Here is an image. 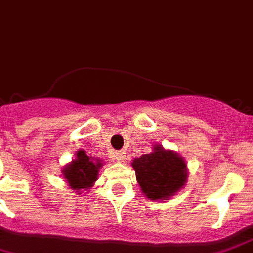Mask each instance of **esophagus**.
I'll use <instances>...</instances> for the list:
<instances>
[{"label": "esophagus", "instance_id": "34e87169", "mask_svg": "<svg viewBox=\"0 0 253 253\" xmlns=\"http://www.w3.org/2000/svg\"><path fill=\"white\" fill-rule=\"evenodd\" d=\"M114 159H116V162H118V163H122V162H125V159H126L125 151H117V153L114 154Z\"/></svg>", "mask_w": 253, "mask_h": 253}]
</instances>
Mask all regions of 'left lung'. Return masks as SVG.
<instances>
[{
  "mask_svg": "<svg viewBox=\"0 0 253 253\" xmlns=\"http://www.w3.org/2000/svg\"><path fill=\"white\" fill-rule=\"evenodd\" d=\"M131 166L142 193L153 201L170 199L187 183L188 168L184 158L160 144L154 145L151 153L135 158Z\"/></svg>",
  "mask_w": 253,
  "mask_h": 253,
  "instance_id": "obj_1",
  "label": "left lung"
}]
</instances>
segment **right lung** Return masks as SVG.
Returning a JSON list of instances; mask_svg holds the SVG:
<instances>
[{
  "mask_svg": "<svg viewBox=\"0 0 253 253\" xmlns=\"http://www.w3.org/2000/svg\"><path fill=\"white\" fill-rule=\"evenodd\" d=\"M103 167L102 159L89 157L83 149L76 153V158L66 164L62 169V177L70 188L81 193L93 187L99 177V170Z\"/></svg>",
  "mask_w": 253,
  "mask_h": 253,
  "instance_id": "add662e5",
  "label": "right lung"
}]
</instances>
